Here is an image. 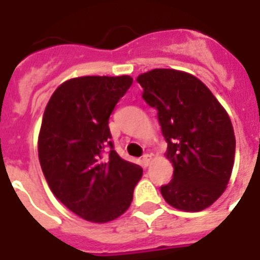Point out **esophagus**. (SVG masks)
Listing matches in <instances>:
<instances>
[{"label": "esophagus", "mask_w": 260, "mask_h": 260, "mask_svg": "<svg viewBox=\"0 0 260 260\" xmlns=\"http://www.w3.org/2000/svg\"><path fill=\"white\" fill-rule=\"evenodd\" d=\"M151 161H152V156L148 155V153H147V155H144L143 157H142V162H143L144 167H148V165L151 164Z\"/></svg>", "instance_id": "obj_1"}]
</instances>
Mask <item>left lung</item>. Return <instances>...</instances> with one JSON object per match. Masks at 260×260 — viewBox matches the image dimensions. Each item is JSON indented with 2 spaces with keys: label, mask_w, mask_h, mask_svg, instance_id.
I'll list each match as a JSON object with an SVG mask.
<instances>
[{
  "label": "left lung",
  "mask_w": 260,
  "mask_h": 260,
  "mask_svg": "<svg viewBox=\"0 0 260 260\" xmlns=\"http://www.w3.org/2000/svg\"><path fill=\"white\" fill-rule=\"evenodd\" d=\"M142 98L157 110L158 123L173 165V180L162 198L186 212L208 208L231 180L236 137L226 110L206 84L174 69H153L137 78Z\"/></svg>",
  "instance_id": "obj_1"
}]
</instances>
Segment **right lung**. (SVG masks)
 <instances>
[{
    "mask_svg": "<svg viewBox=\"0 0 260 260\" xmlns=\"http://www.w3.org/2000/svg\"><path fill=\"white\" fill-rule=\"evenodd\" d=\"M132 83L128 75L71 78L45 107L38 141L41 169L54 197L87 221L104 224L125 213L143 174L109 141V116ZM107 145L112 150L105 156Z\"/></svg>",
    "mask_w": 260,
    "mask_h": 260,
    "instance_id": "add662e5",
    "label": "right lung"
}]
</instances>
